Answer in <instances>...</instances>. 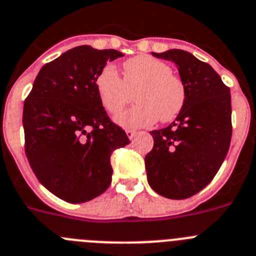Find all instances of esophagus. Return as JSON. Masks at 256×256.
<instances>
[{"instance_id": "obj_1", "label": "esophagus", "mask_w": 256, "mask_h": 256, "mask_svg": "<svg viewBox=\"0 0 256 256\" xmlns=\"http://www.w3.org/2000/svg\"><path fill=\"white\" fill-rule=\"evenodd\" d=\"M126 134H128V138L130 140H134V138L138 135L136 131H134V130H126Z\"/></svg>"}]
</instances>
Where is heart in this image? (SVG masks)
I'll list each match as a JSON object with an SVG mask.
<instances>
[{"mask_svg": "<svg viewBox=\"0 0 256 256\" xmlns=\"http://www.w3.org/2000/svg\"><path fill=\"white\" fill-rule=\"evenodd\" d=\"M171 68L150 56H136L124 64V79L114 65H107L96 79V88L103 107L116 114L132 100L138 104L116 117L125 128H146L158 120H174L185 103V86L171 74Z\"/></svg>", "mask_w": 256, "mask_h": 256, "instance_id": "b5f03b06", "label": "heart"}]
</instances>
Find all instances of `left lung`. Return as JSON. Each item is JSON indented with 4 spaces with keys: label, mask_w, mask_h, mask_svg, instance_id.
<instances>
[{
    "label": "left lung",
    "mask_w": 256,
    "mask_h": 256,
    "mask_svg": "<svg viewBox=\"0 0 256 256\" xmlns=\"http://www.w3.org/2000/svg\"><path fill=\"white\" fill-rule=\"evenodd\" d=\"M176 65L185 103L171 125L150 131L145 156L148 184L168 199H188L210 182L230 148L231 92L209 64L182 50L154 54Z\"/></svg>",
    "instance_id": "left-lung-1"
}]
</instances>
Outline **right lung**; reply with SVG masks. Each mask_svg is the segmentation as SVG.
<instances>
[{
    "instance_id": "right-lung-1",
    "label": "right lung",
    "mask_w": 256,
    "mask_h": 256,
    "mask_svg": "<svg viewBox=\"0 0 256 256\" xmlns=\"http://www.w3.org/2000/svg\"><path fill=\"white\" fill-rule=\"evenodd\" d=\"M116 50L79 46L46 64L22 111L25 153L39 182L71 204L100 196L112 181L111 154L130 142L108 118L96 88Z\"/></svg>"
}]
</instances>
